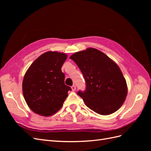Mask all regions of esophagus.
I'll return each instance as SVG.
<instances>
[{"instance_id": "esophagus-1", "label": "esophagus", "mask_w": 151, "mask_h": 151, "mask_svg": "<svg viewBox=\"0 0 151 151\" xmlns=\"http://www.w3.org/2000/svg\"><path fill=\"white\" fill-rule=\"evenodd\" d=\"M71 88H72V90L73 91H75L76 90V86L75 85H73V86L71 87Z\"/></svg>"}]
</instances>
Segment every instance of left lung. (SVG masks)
<instances>
[{"instance_id": "8db88e82", "label": "left lung", "mask_w": 151, "mask_h": 151, "mask_svg": "<svg viewBox=\"0 0 151 151\" xmlns=\"http://www.w3.org/2000/svg\"><path fill=\"white\" fill-rule=\"evenodd\" d=\"M85 79L84 91L77 92L87 106L99 115L115 113L124 103L128 89L116 63L99 50L89 48L70 57Z\"/></svg>"}]
</instances>
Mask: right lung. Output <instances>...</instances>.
<instances>
[{"label": "right lung", "instance_id": "right-lung-1", "mask_svg": "<svg viewBox=\"0 0 151 151\" xmlns=\"http://www.w3.org/2000/svg\"><path fill=\"white\" fill-rule=\"evenodd\" d=\"M67 58L65 53L47 52L33 62L22 81V93L32 111L49 116L60 109L70 91L65 84L61 68Z\"/></svg>", "mask_w": 151, "mask_h": 151}]
</instances>
